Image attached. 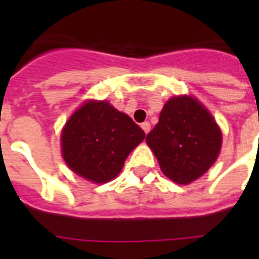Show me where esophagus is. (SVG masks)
I'll list each match as a JSON object with an SVG mask.
<instances>
[{"label":"esophagus","instance_id":"1","mask_svg":"<svg viewBox=\"0 0 259 259\" xmlns=\"http://www.w3.org/2000/svg\"><path fill=\"white\" fill-rule=\"evenodd\" d=\"M141 127H142V130L145 132V134H148L150 132V123H149V122H144V123H141Z\"/></svg>","mask_w":259,"mask_h":259}]
</instances>
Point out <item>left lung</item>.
Masks as SVG:
<instances>
[{
	"label": "left lung",
	"mask_w": 259,
	"mask_h": 259,
	"mask_svg": "<svg viewBox=\"0 0 259 259\" xmlns=\"http://www.w3.org/2000/svg\"><path fill=\"white\" fill-rule=\"evenodd\" d=\"M146 144L166 177L177 184H189L215 162L222 133L208 110L184 95L166 102Z\"/></svg>",
	"instance_id": "1"
}]
</instances>
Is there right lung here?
<instances>
[{
	"label": "right lung",
	"mask_w": 259,
	"mask_h": 259,
	"mask_svg": "<svg viewBox=\"0 0 259 259\" xmlns=\"http://www.w3.org/2000/svg\"><path fill=\"white\" fill-rule=\"evenodd\" d=\"M144 138V130L129 115L109 102L90 101L63 129V158L79 176L107 183L121 172L126 157Z\"/></svg>",
	"instance_id": "right-lung-1"
}]
</instances>
